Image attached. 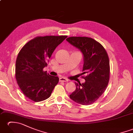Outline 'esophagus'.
<instances>
[{
  "instance_id": "obj_1",
  "label": "esophagus",
  "mask_w": 133,
  "mask_h": 133,
  "mask_svg": "<svg viewBox=\"0 0 133 133\" xmlns=\"http://www.w3.org/2000/svg\"><path fill=\"white\" fill-rule=\"evenodd\" d=\"M68 80L66 78H63V77H61L59 78V82H67Z\"/></svg>"
}]
</instances>
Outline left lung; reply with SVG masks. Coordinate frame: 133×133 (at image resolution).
Listing matches in <instances>:
<instances>
[{"instance_id":"obj_1","label":"left lung","mask_w":133,"mask_h":133,"mask_svg":"<svg viewBox=\"0 0 133 133\" xmlns=\"http://www.w3.org/2000/svg\"><path fill=\"white\" fill-rule=\"evenodd\" d=\"M70 44L83 53L84 63L82 77L85 82L76 83V89L70 98L82 105H89L98 100L108 85L110 61L103 46L91 38L72 36L66 39Z\"/></svg>"}]
</instances>
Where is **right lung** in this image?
<instances>
[{
	"instance_id": "1",
	"label": "right lung",
	"mask_w": 133,
	"mask_h": 133,
	"mask_svg": "<svg viewBox=\"0 0 133 133\" xmlns=\"http://www.w3.org/2000/svg\"><path fill=\"white\" fill-rule=\"evenodd\" d=\"M66 35L36 36L20 51L15 64V78L23 94L34 102L49 98L59 78L43 71L56 47Z\"/></svg>"
}]
</instances>
